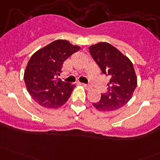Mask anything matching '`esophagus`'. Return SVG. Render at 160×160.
<instances>
[{
    "label": "esophagus",
    "instance_id": "obj_1",
    "mask_svg": "<svg viewBox=\"0 0 160 160\" xmlns=\"http://www.w3.org/2000/svg\"><path fill=\"white\" fill-rule=\"evenodd\" d=\"M80 85H82V86H83V88H86V89H90V86H88V85L85 84V83H80Z\"/></svg>",
    "mask_w": 160,
    "mask_h": 160
}]
</instances>
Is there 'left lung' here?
I'll use <instances>...</instances> for the list:
<instances>
[{
    "label": "left lung",
    "mask_w": 160,
    "mask_h": 160,
    "mask_svg": "<svg viewBox=\"0 0 160 160\" xmlns=\"http://www.w3.org/2000/svg\"><path fill=\"white\" fill-rule=\"evenodd\" d=\"M89 51L101 71L110 77L108 92L101 94L93 106L100 111H112L125 106L133 95L137 77L132 61L112 45L101 42L90 46Z\"/></svg>",
    "instance_id": "8db88e82"
}]
</instances>
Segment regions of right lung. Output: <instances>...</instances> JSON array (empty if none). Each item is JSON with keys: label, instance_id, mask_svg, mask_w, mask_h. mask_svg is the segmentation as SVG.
<instances>
[{"label": "right lung", "instance_id": "1", "mask_svg": "<svg viewBox=\"0 0 160 160\" xmlns=\"http://www.w3.org/2000/svg\"><path fill=\"white\" fill-rule=\"evenodd\" d=\"M80 47L58 39L35 52L25 68L24 80L27 90L40 106L58 108L66 104L75 85L58 79L62 64Z\"/></svg>", "mask_w": 160, "mask_h": 160}]
</instances>
